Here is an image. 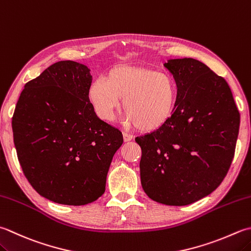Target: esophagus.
<instances>
[{
  "label": "esophagus",
  "mask_w": 251,
  "mask_h": 251,
  "mask_svg": "<svg viewBox=\"0 0 251 251\" xmlns=\"http://www.w3.org/2000/svg\"><path fill=\"white\" fill-rule=\"evenodd\" d=\"M123 138H124L125 142H127V141H130L134 137H132V135L128 134V132H123Z\"/></svg>",
  "instance_id": "1"
}]
</instances>
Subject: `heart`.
<instances>
[{"label": "heart", "mask_w": 251, "mask_h": 251, "mask_svg": "<svg viewBox=\"0 0 251 251\" xmlns=\"http://www.w3.org/2000/svg\"><path fill=\"white\" fill-rule=\"evenodd\" d=\"M178 87L170 74L146 67L120 65L91 83L88 97L98 116L112 119L120 106L125 110L124 124L140 131H154L173 115Z\"/></svg>", "instance_id": "obj_1"}]
</instances>
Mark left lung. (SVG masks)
Returning a JSON list of instances; mask_svg holds the SVG:
<instances>
[{"mask_svg": "<svg viewBox=\"0 0 251 251\" xmlns=\"http://www.w3.org/2000/svg\"><path fill=\"white\" fill-rule=\"evenodd\" d=\"M178 96L161 128L137 137L140 178L147 196L166 205H187L222 183L234 158L240 115L223 77L195 58L170 60Z\"/></svg>", "mask_w": 251, "mask_h": 251, "instance_id": "1", "label": "left lung"}]
</instances>
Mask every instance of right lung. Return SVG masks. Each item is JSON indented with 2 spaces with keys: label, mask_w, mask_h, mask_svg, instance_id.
Here are the masks:
<instances>
[{
  "label": "right lung",
  "mask_w": 251,
  "mask_h": 251,
  "mask_svg": "<svg viewBox=\"0 0 251 251\" xmlns=\"http://www.w3.org/2000/svg\"><path fill=\"white\" fill-rule=\"evenodd\" d=\"M88 67L54 63L25 85L12 127L19 164L32 188L53 202L83 205L104 194L122 132L96 115Z\"/></svg>",
  "instance_id": "obj_1"
}]
</instances>
